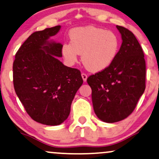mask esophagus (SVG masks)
<instances>
[{
	"label": "esophagus",
	"instance_id": "obj_1",
	"mask_svg": "<svg viewBox=\"0 0 159 159\" xmlns=\"http://www.w3.org/2000/svg\"><path fill=\"white\" fill-rule=\"evenodd\" d=\"M81 76H82V78H83L84 81L86 82V79H87V75H86V74H85V73H82Z\"/></svg>",
	"mask_w": 159,
	"mask_h": 159
}]
</instances>
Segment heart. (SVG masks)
Masks as SVG:
<instances>
[{"label": "heart", "instance_id": "b5f03b06", "mask_svg": "<svg viewBox=\"0 0 159 159\" xmlns=\"http://www.w3.org/2000/svg\"><path fill=\"white\" fill-rule=\"evenodd\" d=\"M70 43L61 46V54L68 65H74L82 53V62L93 73L103 71L114 61L120 47L115 33L95 26L78 27L69 32Z\"/></svg>", "mask_w": 159, "mask_h": 159}]
</instances>
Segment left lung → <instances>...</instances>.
Segmentation results:
<instances>
[{"instance_id": "1", "label": "left lung", "mask_w": 159, "mask_h": 159, "mask_svg": "<svg viewBox=\"0 0 159 159\" xmlns=\"http://www.w3.org/2000/svg\"><path fill=\"white\" fill-rule=\"evenodd\" d=\"M122 43L114 61L87 78L94 113L112 123L128 117L145 89L146 65L142 48L131 31L116 25Z\"/></svg>"}]
</instances>
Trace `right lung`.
Wrapping results in <instances>:
<instances>
[{
    "label": "right lung",
    "instance_id": "add662e5",
    "mask_svg": "<svg viewBox=\"0 0 159 159\" xmlns=\"http://www.w3.org/2000/svg\"><path fill=\"white\" fill-rule=\"evenodd\" d=\"M61 26L34 32L15 54L13 84L26 112L34 121L58 125L69 116L75 93L83 84L81 72L64 65L60 43L48 39Z\"/></svg>",
    "mask_w": 159,
    "mask_h": 159
}]
</instances>
